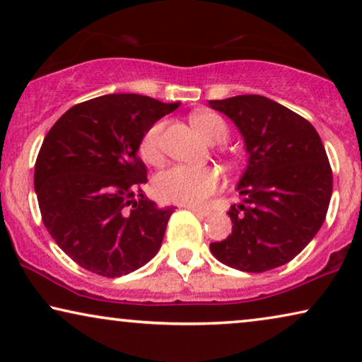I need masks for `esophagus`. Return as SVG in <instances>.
Instances as JSON below:
<instances>
[{
	"mask_svg": "<svg viewBox=\"0 0 362 362\" xmlns=\"http://www.w3.org/2000/svg\"><path fill=\"white\" fill-rule=\"evenodd\" d=\"M187 211L194 212L196 216H209V211L207 209H202V207H196V206H185Z\"/></svg>",
	"mask_w": 362,
	"mask_h": 362,
	"instance_id": "obj_1",
	"label": "esophagus"
}]
</instances>
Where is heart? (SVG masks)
Masks as SVG:
<instances>
[{
  "mask_svg": "<svg viewBox=\"0 0 362 362\" xmlns=\"http://www.w3.org/2000/svg\"><path fill=\"white\" fill-rule=\"evenodd\" d=\"M196 130L212 143H224L229 138V127L217 113L204 112L192 117ZM166 122L158 120L143 133L140 155L146 163L158 165L163 158V133ZM219 186V175L212 168L175 165L158 173L155 192L161 201L175 204L196 206L204 202Z\"/></svg>",
  "mask_w": 362,
  "mask_h": 362,
  "instance_id": "obj_1",
  "label": "heart"
}]
</instances>
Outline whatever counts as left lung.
<instances>
[{"instance_id":"obj_1","label":"left lung","mask_w":362,"mask_h":362,"mask_svg":"<svg viewBox=\"0 0 362 362\" xmlns=\"http://www.w3.org/2000/svg\"><path fill=\"white\" fill-rule=\"evenodd\" d=\"M239 128L249 166L239 181L244 204L229 211L232 234L209 245L232 269L260 274L300 254L323 226L333 171L321 138L298 113L262 95L209 100Z\"/></svg>"}]
</instances>
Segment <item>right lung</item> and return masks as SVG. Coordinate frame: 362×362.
<instances>
[{"label": "right lung", "instance_id": "obj_1", "mask_svg": "<svg viewBox=\"0 0 362 362\" xmlns=\"http://www.w3.org/2000/svg\"><path fill=\"white\" fill-rule=\"evenodd\" d=\"M180 103L112 93L77 103L54 123L34 166L39 209L56 244L82 269L115 279L160 250L175 207L143 191L141 136Z\"/></svg>", "mask_w": 362, "mask_h": 362}]
</instances>
